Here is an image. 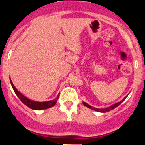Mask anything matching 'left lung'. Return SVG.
Returning a JSON list of instances; mask_svg holds the SVG:
<instances>
[{"label": "left lung", "mask_w": 145, "mask_h": 145, "mask_svg": "<svg viewBox=\"0 0 145 145\" xmlns=\"http://www.w3.org/2000/svg\"><path fill=\"white\" fill-rule=\"evenodd\" d=\"M126 96L125 97V98H124V99H123L122 101H119V102H117V103L114 104V105H110V107H108V108H104V109L103 108H102V109H99V108H94V107H92V106H90L89 105H88L87 103H86V102H84V101L83 102V104H84V105L86 106V107H87V108H90V109H92V110H95V111H98V112L105 113V112H108V111H110V110H113V109H114L115 108H117V106H119L120 105V104H121L122 102H123V101L125 100V99H126Z\"/></svg>", "instance_id": "obj_1"}]
</instances>
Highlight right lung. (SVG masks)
Wrapping results in <instances>:
<instances>
[{"instance_id":"obj_1","label":"right lung","mask_w":145,"mask_h":145,"mask_svg":"<svg viewBox=\"0 0 145 145\" xmlns=\"http://www.w3.org/2000/svg\"><path fill=\"white\" fill-rule=\"evenodd\" d=\"M10 83H11V85H12V87L14 90L15 93L16 94V95L19 97V99L21 100V101L23 104H25L26 106H28V108H31V109H33V110H44V109H47V108H50L52 106H54L56 103L57 100L59 99V95H57V98H56L53 100H50L48 101H33V100H31V99H28L27 97H25V95H23L21 93H19L18 89H17L15 86L12 84V82L10 80Z\"/></svg>"}]
</instances>
